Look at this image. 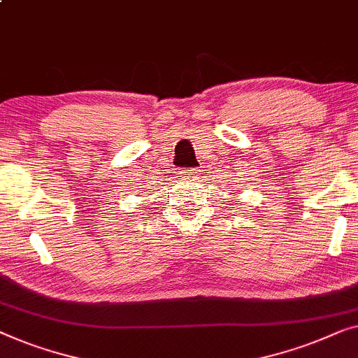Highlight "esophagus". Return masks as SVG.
<instances>
[{
  "label": "esophagus",
  "instance_id": "1",
  "mask_svg": "<svg viewBox=\"0 0 358 358\" xmlns=\"http://www.w3.org/2000/svg\"><path fill=\"white\" fill-rule=\"evenodd\" d=\"M198 173H199L198 169H186V170H183V172H181L180 175H181V177H183L185 180H189V178H194Z\"/></svg>",
  "mask_w": 358,
  "mask_h": 358
}]
</instances>
